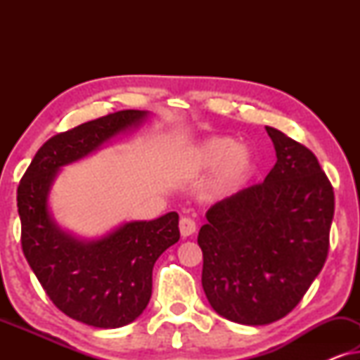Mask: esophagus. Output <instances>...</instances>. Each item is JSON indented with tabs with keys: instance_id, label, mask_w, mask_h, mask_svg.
Returning <instances> with one entry per match:
<instances>
[{
	"instance_id": "obj_1",
	"label": "esophagus",
	"mask_w": 360,
	"mask_h": 360,
	"mask_svg": "<svg viewBox=\"0 0 360 360\" xmlns=\"http://www.w3.org/2000/svg\"><path fill=\"white\" fill-rule=\"evenodd\" d=\"M196 231V223L191 218H181L180 219V234L184 238H188Z\"/></svg>"
}]
</instances>
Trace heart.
Instances as JSON below:
<instances>
[{
	"mask_svg": "<svg viewBox=\"0 0 360 360\" xmlns=\"http://www.w3.org/2000/svg\"><path fill=\"white\" fill-rule=\"evenodd\" d=\"M254 152L229 136H211L186 150L180 162L185 174H198L218 169L216 191H226L240 184L254 169Z\"/></svg>",
	"mask_w": 360,
	"mask_h": 360,
	"instance_id": "heart-1",
	"label": "heart"
}]
</instances>
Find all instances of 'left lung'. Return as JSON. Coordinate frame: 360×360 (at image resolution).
I'll return each instance as SVG.
<instances>
[{
    "label": "left lung",
    "mask_w": 360,
    "mask_h": 360,
    "mask_svg": "<svg viewBox=\"0 0 360 360\" xmlns=\"http://www.w3.org/2000/svg\"><path fill=\"white\" fill-rule=\"evenodd\" d=\"M277 162L262 184L206 211L198 244L201 285L229 321L262 326L287 316L321 272L329 250L334 191L314 154L265 126Z\"/></svg>",
    "instance_id": "obj_1"
}]
</instances>
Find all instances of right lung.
I'll return each mask as SVG.
<instances>
[{
    "instance_id": "obj_1",
    "label": "right lung",
    "mask_w": 360,
    "mask_h": 360,
    "mask_svg": "<svg viewBox=\"0 0 360 360\" xmlns=\"http://www.w3.org/2000/svg\"><path fill=\"white\" fill-rule=\"evenodd\" d=\"M149 112L124 110L53 136L34 155L18 186L21 245L27 264L52 303L77 321L121 328L144 311L152 295V269L180 239L179 214L131 221L95 240L65 233L49 213L57 172L139 126Z\"/></svg>"
}]
</instances>
